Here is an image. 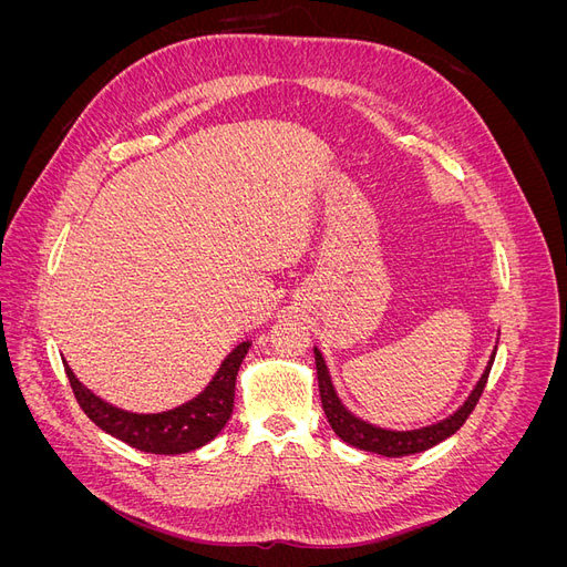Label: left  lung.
<instances>
[{"label": "left lung", "instance_id": "1", "mask_svg": "<svg viewBox=\"0 0 567 567\" xmlns=\"http://www.w3.org/2000/svg\"><path fill=\"white\" fill-rule=\"evenodd\" d=\"M494 354L496 348L489 354V362L480 375V381L475 383V388L471 390V394L466 398L452 416L442 419L433 425H423L416 427V431H388V427L381 425H373L364 419L354 416L352 411L340 402L338 392L333 388L331 381V373L329 367L323 362V354L319 352V348H315V362H317V381H319V394H321V406H323V414L329 419L333 433L342 440L352 444L357 450H364V452H373V454H381V456H409V454H419L435 447L442 440H447L450 435H454L458 427L466 423V419L471 416V411L475 409L480 394L485 390L487 383V375L489 369L494 364Z\"/></svg>", "mask_w": 567, "mask_h": 567}]
</instances>
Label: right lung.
<instances>
[{
	"instance_id": "1",
	"label": "right lung",
	"mask_w": 567,
	"mask_h": 567,
	"mask_svg": "<svg viewBox=\"0 0 567 567\" xmlns=\"http://www.w3.org/2000/svg\"><path fill=\"white\" fill-rule=\"evenodd\" d=\"M248 348L250 340L238 342L200 394L175 409L161 411V414H134V411L117 409L96 398L90 388H84L71 367H63L78 404L101 431L123 440L140 452L186 454L208 444L227 425L234 411L236 373L248 354Z\"/></svg>"
}]
</instances>
